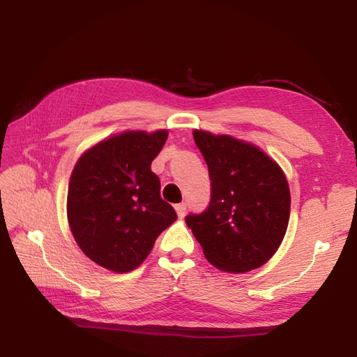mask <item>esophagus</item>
I'll use <instances>...</instances> for the list:
<instances>
[{"instance_id": "34e87169", "label": "esophagus", "mask_w": 357, "mask_h": 357, "mask_svg": "<svg viewBox=\"0 0 357 357\" xmlns=\"http://www.w3.org/2000/svg\"><path fill=\"white\" fill-rule=\"evenodd\" d=\"M174 211H176L179 218H184L185 216V212H187V206L184 204V202H181V204H176L174 206Z\"/></svg>"}]
</instances>
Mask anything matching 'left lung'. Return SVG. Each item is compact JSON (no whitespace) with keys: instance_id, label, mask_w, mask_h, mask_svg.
<instances>
[{"instance_id":"8db88e82","label":"left lung","mask_w":357,"mask_h":357,"mask_svg":"<svg viewBox=\"0 0 357 357\" xmlns=\"http://www.w3.org/2000/svg\"><path fill=\"white\" fill-rule=\"evenodd\" d=\"M211 176V202L185 216L215 268L248 272L277 252L288 229L289 185L283 170L258 146L232 136L195 130Z\"/></svg>"}]
</instances>
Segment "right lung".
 Masks as SVG:
<instances>
[{"mask_svg": "<svg viewBox=\"0 0 357 357\" xmlns=\"http://www.w3.org/2000/svg\"><path fill=\"white\" fill-rule=\"evenodd\" d=\"M167 137V130L125 131L77 160L68 188L69 227L83 254L100 266L119 274L136 269L176 221L151 172Z\"/></svg>", "mask_w": 357, "mask_h": 357, "instance_id": "obj_1", "label": "right lung"}]
</instances>
